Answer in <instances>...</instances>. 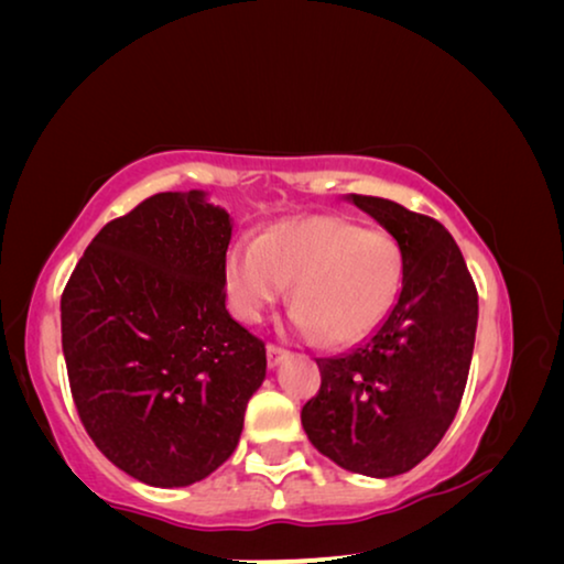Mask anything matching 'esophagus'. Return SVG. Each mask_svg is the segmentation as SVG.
Wrapping results in <instances>:
<instances>
[{
  "label": "esophagus",
  "instance_id": "34e87169",
  "mask_svg": "<svg viewBox=\"0 0 564 564\" xmlns=\"http://www.w3.org/2000/svg\"><path fill=\"white\" fill-rule=\"evenodd\" d=\"M289 356V352H285L283 348H279V346H273V343H269V348H265V358H269V366L271 368H275L279 366V362Z\"/></svg>",
  "mask_w": 564,
  "mask_h": 564
}]
</instances>
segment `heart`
Here are the masks:
<instances>
[{"instance_id": "heart-1", "label": "heart", "mask_w": 564, "mask_h": 564, "mask_svg": "<svg viewBox=\"0 0 564 564\" xmlns=\"http://www.w3.org/2000/svg\"><path fill=\"white\" fill-rule=\"evenodd\" d=\"M228 305L243 323H259L291 283L293 328L326 346H350L373 333L403 283V251L380 228L343 216L281 221L226 253Z\"/></svg>"}]
</instances>
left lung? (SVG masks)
<instances>
[{"label": "left lung", "mask_w": 564, "mask_h": 564, "mask_svg": "<svg viewBox=\"0 0 564 564\" xmlns=\"http://www.w3.org/2000/svg\"><path fill=\"white\" fill-rule=\"evenodd\" d=\"M348 202L373 216L403 251V289L373 336L318 358L321 390L303 431L343 470L393 477L435 451L460 408L470 370L477 291L460 248L431 216L378 196Z\"/></svg>", "instance_id": "1"}]
</instances>
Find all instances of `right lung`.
<instances>
[{"label": "right lung", "instance_id": "add662e5", "mask_svg": "<svg viewBox=\"0 0 564 564\" xmlns=\"http://www.w3.org/2000/svg\"><path fill=\"white\" fill-rule=\"evenodd\" d=\"M231 218L204 191L149 196L94 236L62 293V350L94 445L186 488L236 451L265 346L226 311Z\"/></svg>", "mask_w": 564, "mask_h": 564}]
</instances>
